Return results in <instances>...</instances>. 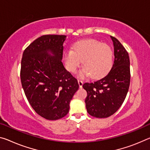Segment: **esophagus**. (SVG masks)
Masks as SVG:
<instances>
[{
  "instance_id": "1",
  "label": "esophagus",
  "mask_w": 150,
  "mask_h": 150,
  "mask_svg": "<svg viewBox=\"0 0 150 150\" xmlns=\"http://www.w3.org/2000/svg\"><path fill=\"white\" fill-rule=\"evenodd\" d=\"M78 83H79V87L81 88L82 86H83V81L81 80V79H78Z\"/></svg>"
}]
</instances>
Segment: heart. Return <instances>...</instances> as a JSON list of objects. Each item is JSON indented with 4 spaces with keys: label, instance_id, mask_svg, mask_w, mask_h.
<instances>
[{
    "label": "heart",
    "instance_id": "1",
    "mask_svg": "<svg viewBox=\"0 0 150 150\" xmlns=\"http://www.w3.org/2000/svg\"><path fill=\"white\" fill-rule=\"evenodd\" d=\"M113 51L107 44L93 39H85L75 42L72 51H66L63 54L67 69L75 73L83 60L84 67L81 70V76L94 79L102 77L111 69L113 65Z\"/></svg>",
    "mask_w": 150,
    "mask_h": 150
}]
</instances>
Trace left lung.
Returning a JSON list of instances; mask_svg holds the SVG:
<instances>
[{
    "label": "left lung",
    "mask_w": 150,
    "mask_h": 150,
    "mask_svg": "<svg viewBox=\"0 0 150 150\" xmlns=\"http://www.w3.org/2000/svg\"><path fill=\"white\" fill-rule=\"evenodd\" d=\"M114 47V62L105 77L83 85L87 96L88 113L97 118L108 117L117 111L124 101L130 83L129 54L122 43L110 36Z\"/></svg>",
    "instance_id": "1"
}]
</instances>
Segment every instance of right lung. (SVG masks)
I'll return each instance as SVG.
<instances>
[{"label":"right lung","mask_w":150,"mask_h":150,"mask_svg":"<svg viewBox=\"0 0 150 150\" xmlns=\"http://www.w3.org/2000/svg\"><path fill=\"white\" fill-rule=\"evenodd\" d=\"M65 39V35H42L25 49L21 60V80L25 96L35 112L48 120L65 117L79 89L77 79L61 61Z\"/></svg>","instance_id":"obj_1"}]
</instances>
